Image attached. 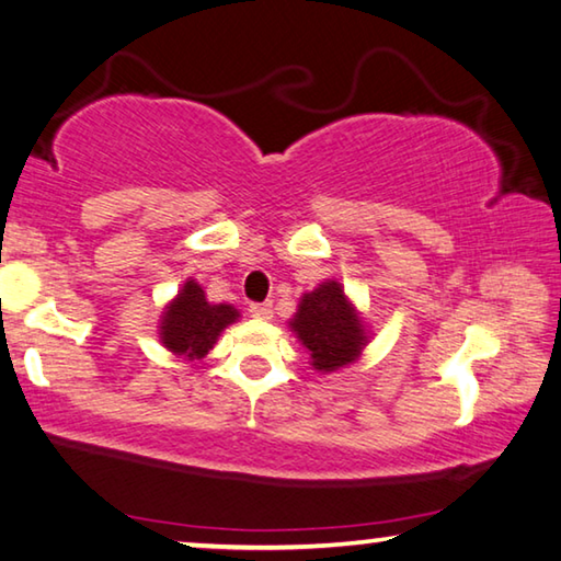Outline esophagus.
I'll list each match as a JSON object with an SVG mask.
<instances>
[{
  "instance_id": "obj_1",
  "label": "esophagus",
  "mask_w": 561,
  "mask_h": 561,
  "mask_svg": "<svg viewBox=\"0 0 561 561\" xmlns=\"http://www.w3.org/2000/svg\"><path fill=\"white\" fill-rule=\"evenodd\" d=\"M251 316L259 318V320H271L273 318V306L271 302H251Z\"/></svg>"
}]
</instances>
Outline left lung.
I'll return each mask as SVG.
<instances>
[{"label":"left lung","mask_w":561,"mask_h":561,"mask_svg":"<svg viewBox=\"0 0 561 561\" xmlns=\"http://www.w3.org/2000/svg\"><path fill=\"white\" fill-rule=\"evenodd\" d=\"M290 330L310 353L318 373H335L355 363L367 343L363 320L337 280H325L316 290L302 293Z\"/></svg>","instance_id":"left-lung-1"}]
</instances>
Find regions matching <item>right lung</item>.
Listing matches in <instances>:
<instances>
[{
  "label": "right lung",
  "mask_w": 561,
  "mask_h": 561,
  "mask_svg": "<svg viewBox=\"0 0 561 561\" xmlns=\"http://www.w3.org/2000/svg\"><path fill=\"white\" fill-rule=\"evenodd\" d=\"M241 313L228 302H208L204 288L194 278L183 283L179 296L173 298L161 316L159 337L163 347L173 355H183L186 360H201L218 335L236 323Z\"/></svg>",
  "instance_id": "add662e5"
}]
</instances>
